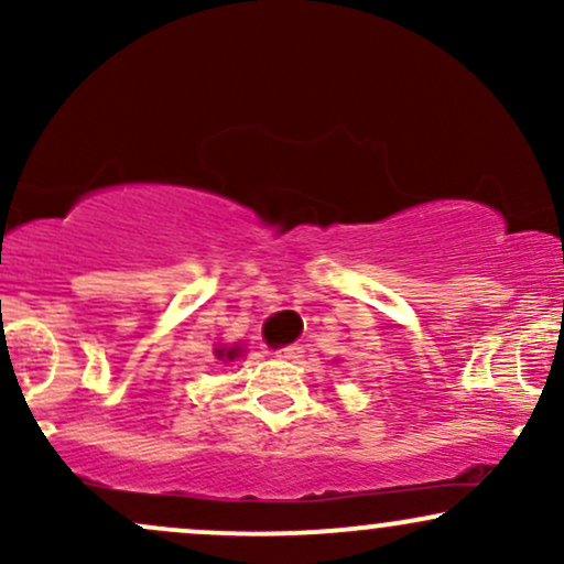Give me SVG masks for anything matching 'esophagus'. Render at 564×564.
Listing matches in <instances>:
<instances>
[{"instance_id": "obj_1", "label": "esophagus", "mask_w": 564, "mask_h": 564, "mask_svg": "<svg viewBox=\"0 0 564 564\" xmlns=\"http://www.w3.org/2000/svg\"><path fill=\"white\" fill-rule=\"evenodd\" d=\"M302 352H304L302 347H283V349H278L275 358H281V360H291V364H296V360L302 358Z\"/></svg>"}]
</instances>
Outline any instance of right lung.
Segmentation results:
<instances>
[{"label":"right lung","instance_id":"add662e5","mask_svg":"<svg viewBox=\"0 0 564 564\" xmlns=\"http://www.w3.org/2000/svg\"><path fill=\"white\" fill-rule=\"evenodd\" d=\"M238 352H241V349H217V358L219 360H232V358H238Z\"/></svg>","mask_w":564,"mask_h":564}]
</instances>
